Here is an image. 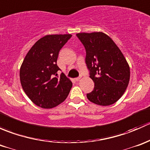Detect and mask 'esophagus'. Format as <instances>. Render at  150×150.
Wrapping results in <instances>:
<instances>
[{
	"mask_svg": "<svg viewBox=\"0 0 150 150\" xmlns=\"http://www.w3.org/2000/svg\"><path fill=\"white\" fill-rule=\"evenodd\" d=\"M81 77H78V78H75V81H78L80 79H81Z\"/></svg>",
	"mask_w": 150,
	"mask_h": 150,
	"instance_id": "esophagus-1",
	"label": "esophagus"
}]
</instances>
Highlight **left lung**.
I'll return each instance as SVG.
<instances>
[{"mask_svg":"<svg viewBox=\"0 0 150 150\" xmlns=\"http://www.w3.org/2000/svg\"><path fill=\"white\" fill-rule=\"evenodd\" d=\"M86 49V66L94 83L88 99L102 106L114 104L122 96L130 79V68L123 54L103 33L76 35Z\"/></svg>","mask_w":150,"mask_h":150,"instance_id":"8db88e82","label":"left lung"}]
</instances>
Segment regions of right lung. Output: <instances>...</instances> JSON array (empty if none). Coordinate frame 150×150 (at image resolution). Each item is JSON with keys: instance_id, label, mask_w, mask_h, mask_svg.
<instances>
[{"instance_id": "right-lung-1", "label": "right lung", "mask_w": 150, "mask_h": 150, "mask_svg": "<svg viewBox=\"0 0 150 150\" xmlns=\"http://www.w3.org/2000/svg\"><path fill=\"white\" fill-rule=\"evenodd\" d=\"M72 35H48L38 40L27 54L19 72L22 88L30 100L42 108H52L64 102L72 83L57 62L59 53Z\"/></svg>"}]
</instances>
